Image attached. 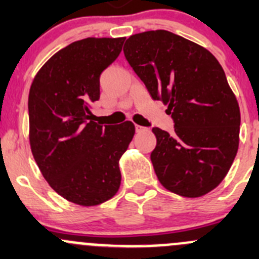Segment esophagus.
I'll return each instance as SVG.
<instances>
[{
  "mask_svg": "<svg viewBox=\"0 0 259 259\" xmlns=\"http://www.w3.org/2000/svg\"><path fill=\"white\" fill-rule=\"evenodd\" d=\"M135 130H137V133H143V132H146V127L142 126V125H135Z\"/></svg>",
  "mask_w": 259,
  "mask_h": 259,
  "instance_id": "obj_1",
  "label": "esophagus"
}]
</instances>
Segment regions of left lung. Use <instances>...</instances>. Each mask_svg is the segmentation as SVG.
Segmentation results:
<instances>
[{
  "instance_id": "obj_1",
  "label": "left lung",
  "mask_w": 259,
  "mask_h": 259,
  "mask_svg": "<svg viewBox=\"0 0 259 259\" xmlns=\"http://www.w3.org/2000/svg\"><path fill=\"white\" fill-rule=\"evenodd\" d=\"M124 55L174 120L173 134L151 130L159 182L182 197L205 195L227 176L239 145V105L223 67L207 49L165 30L130 36Z\"/></svg>"
}]
</instances>
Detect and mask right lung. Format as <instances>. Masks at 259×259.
<instances>
[{
    "label": "right lung",
    "instance_id": "right-lung-1",
    "mask_svg": "<svg viewBox=\"0 0 259 259\" xmlns=\"http://www.w3.org/2000/svg\"><path fill=\"white\" fill-rule=\"evenodd\" d=\"M125 37H88L57 51L38 70L28 94L30 146L50 187L82 207L111 199L121 182L119 160L135 134L132 121L100 125L90 105L100 75Z\"/></svg>",
    "mask_w": 259,
    "mask_h": 259
}]
</instances>
